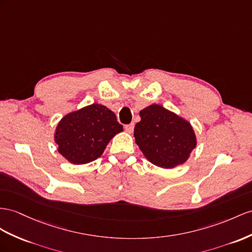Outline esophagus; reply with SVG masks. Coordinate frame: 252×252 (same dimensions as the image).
Segmentation results:
<instances>
[{
	"mask_svg": "<svg viewBox=\"0 0 252 252\" xmlns=\"http://www.w3.org/2000/svg\"><path fill=\"white\" fill-rule=\"evenodd\" d=\"M133 130H134V124H130V125L126 126V131L128 134L133 133Z\"/></svg>",
	"mask_w": 252,
	"mask_h": 252,
	"instance_id": "34e87169",
	"label": "esophagus"
}]
</instances>
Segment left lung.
Listing matches in <instances>:
<instances>
[{
  "label": "left lung",
  "instance_id": "left-lung-1",
  "mask_svg": "<svg viewBox=\"0 0 252 252\" xmlns=\"http://www.w3.org/2000/svg\"><path fill=\"white\" fill-rule=\"evenodd\" d=\"M134 127L135 143L150 163L164 169L184 164L197 146L190 122L158 104L139 112Z\"/></svg>",
  "mask_w": 252,
  "mask_h": 252
}]
</instances>
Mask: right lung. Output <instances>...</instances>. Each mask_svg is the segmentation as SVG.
Wrapping results in <instances>:
<instances>
[{
  "instance_id": "1",
  "label": "right lung",
  "mask_w": 252,
  "mask_h": 252,
  "mask_svg": "<svg viewBox=\"0 0 252 252\" xmlns=\"http://www.w3.org/2000/svg\"><path fill=\"white\" fill-rule=\"evenodd\" d=\"M122 131L114 112L94 103L64 115L56 126L54 140L68 162L84 165L100 158L111 139Z\"/></svg>"
}]
</instances>
